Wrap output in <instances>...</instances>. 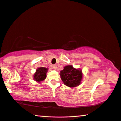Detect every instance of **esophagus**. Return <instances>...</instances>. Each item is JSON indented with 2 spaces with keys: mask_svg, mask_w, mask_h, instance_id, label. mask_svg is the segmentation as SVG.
<instances>
[{
  "mask_svg": "<svg viewBox=\"0 0 121 121\" xmlns=\"http://www.w3.org/2000/svg\"><path fill=\"white\" fill-rule=\"evenodd\" d=\"M52 68L54 69H56L57 68V66L56 65H54L52 66Z\"/></svg>",
  "mask_w": 121,
  "mask_h": 121,
  "instance_id": "34e87169",
  "label": "esophagus"
}]
</instances>
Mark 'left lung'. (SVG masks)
Here are the masks:
<instances>
[{"label": "left lung", "instance_id": "8db88e82", "mask_svg": "<svg viewBox=\"0 0 121 121\" xmlns=\"http://www.w3.org/2000/svg\"><path fill=\"white\" fill-rule=\"evenodd\" d=\"M60 76L65 85L70 88H74L81 83L83 74L80 68L76 69L72 65H68L60 71Z\"/></svg>", "mask_w": 121, "mask_h": 121}]
</instances>
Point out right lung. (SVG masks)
<instances>
[{
	"label": "right lung",
	"instance_id": "1",
	"mask_svg": "<svg viewBox=\"0 0 121 121\" xmlns=\"http://www.w3.org/2000/svg\"><path fill=\"white\" fill-rule=\"evenodd\" d=\"M48 70V68L39 67L36 69L35 73L33 75V80L38 83H41L44 81L47 77L46 74Z\"/></svg>",
	"mask_w": 121,
	"mask_h": 121
}]
</instances>
